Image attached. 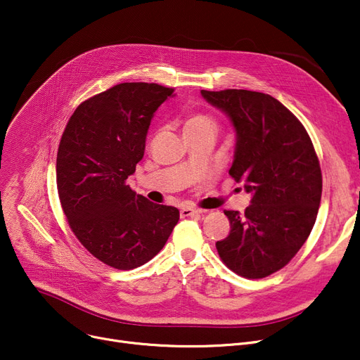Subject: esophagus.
<instances>
[{
    "mask_svg": "<svg viewBox=\"0 0 360 360\" xmlns=\"http://www.w3.org/2000/svg\"><path fill=\"white\" fill-rule=\"evenodd\" d=\"M201 210H197V209H191V207H184V209H181V216L182 217H188V216H194V214H200Z\"/></svg>",
    "mask_w": 360,
    "mask_h": 360,
    "instance_id": "obj_1",
    "label": "esophagus"
}]
</instances>
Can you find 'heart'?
Instances as JSON below:
<instances>
[{
  "label": "heart",
  "mask_w": 360,
  "mask_h": 360,
  "mask_svg": "<svg viewBox=\"0 0 360 360\" xmlns=\"http://www.w3.org/2000/svg\"><path fill=\"white\" fill-rule=\"evenodd\" d=\"M186 129H217V121L213 115L207 112H194L188 117L185 122V131Z\"/></svg>",
  "instance_id": "heart-1"
}]
</instances>
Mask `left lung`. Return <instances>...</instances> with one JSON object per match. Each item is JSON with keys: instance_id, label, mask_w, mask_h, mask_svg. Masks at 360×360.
Returning a JSON list of instances; mask_svg holds the SVG:
<instances>
[{"instance_id": "8db88e82", "label": "left lung", "mask_w": 360, "mask_h": 360, "mask_svg": "<svg viewBox=\"0 0 360 360\" xmlns=\"http://www.w3.org/2000/svg\"><path fill=\"white\" fill-rule=\"evenodd\" d=\"M201 94L232 120L236 150L229 175L252 193L243 214L224 210L231 232L216 242L219 257L238 276L264 278L289 264L314 228L323 193L318 156L305 127L270 94Z\"/></svg>"}]
</instances>
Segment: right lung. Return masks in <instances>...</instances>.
Returning a JSON list of instances; mask_svg holds the SVG:
<instances>
[{
  "label": "right lung",
  "instance_id": "1",
  "mask_svg": "<svg viewBox=\"0 0 360 360\" xmlns=\"http://www.w3.org/2000/svg\"><path fill=\"white\" fill-rule=\"evenodd\" d=\"M174 93L156 83H121L82 102L56 155V188L70 229L106 266L137 269L163 247L179 220L172 205L132 191L156 109Z\"/></svg>",
  "mask_w": 360,
  "mask_h": 360
}]
</instances>
